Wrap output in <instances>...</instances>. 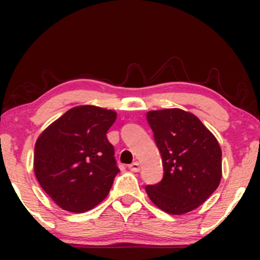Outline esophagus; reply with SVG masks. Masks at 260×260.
Here are the masks:
<instances>
[{
    "label": "esophagus",
    "mask_w": 260,
    "mask_h": 260,
    "mask_svg": "<svg viewBox=\"0 0 260 260\" xmlns=\"http://www.w3.org/2000/svg\"><path fill=\"white\" fill-rule=\"evenodd\" d=\"M128 169L133 172H138V171H140V164L138 162V161H134L133 164H131V165L128 166Z\"/></svg>",
    "instance_id": "1"
}]
</instances>
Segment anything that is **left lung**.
I'll use <instances>...</instances> for the list:
<instances>
[{
    "label": "left lung",
    "mask_w": 260,
    "mask_h": 260,
    "mask_svg": "<svg viewBox=\"0 0 260 260\" xmlns=\"http://www.w3.org/2000/svg\"><path fill=\"white\" fill-rule=\"evenodd\" d=\"M147 118L164 166L162 181L145 187L147 194L165 213H189L207 201L221 181L219 142L196 115L184 110H153Z\"/></svg>",
    "instance_id": "8db88e82"
}]
</instances>
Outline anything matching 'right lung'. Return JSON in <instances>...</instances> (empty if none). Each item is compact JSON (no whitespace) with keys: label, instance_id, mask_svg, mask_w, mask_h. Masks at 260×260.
Wrapping results in <instances>:
<instances>
[{"label":"right lung","instance_id":"right-lung-1","mask_svg":"<svg viewBox=\"0 0 260 260\" xmlns=\"http://www.w3.org/2000/svg\"><path fill=\"white\" fill-rule=\"evenodd\" d=\"M113 110L94 105L72 107L45 128L34 150V174L59 208L85 213L109 194L120 172L106 133L116 121Z\"/></svg>","mask_w":260,"mask_h":260}]
</instances>
